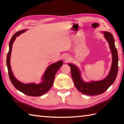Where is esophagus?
I'll use <instances>...</instances> for the list:
<instances>
[{"instance_id":"1","label":"esophagus","mask_w":124,"mask_h":124,"mask_svg":"<svg viewBox=\"0 0 124 124\" xmlns=\"http://www.w3.org/2000/svg\"><path fill=\"white\" fill-rule=\"evenodd\" d=\"M69 59V57H68V56H65V57H64V60L65 61H67Z\"/></svg>"}]
</instances>
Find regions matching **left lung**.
I'll return each instance as SVG.
<instances>
[{
    "label": "left lung",
    "instance_id": "obj_1",
    "mask_svg": "<svg viewBox=\"0 0 124 124\" xmlns=\"http://www.w3.org/2000/svg\"><path fill=\"white\" fill-rule=\"evenodd\" d=\"M105 38L107 40L112 54V64L109 73L103 80L85 83L80 75V72L75 65L69 63L70 67L71 75L75 86L79 91L85 95L93 96L103 93L112 85L116 79L118 72V55L115 47L113 35L108 32H103Z\"/></svg>",
    "mask_w": 124,
    "mask_h": 124
}]
</instances>
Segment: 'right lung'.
<instances>
[{
    "label": "right lung",
    "mask_w": 124,
    "mask_h": 124,
    "mask_svg": "<svg viewBox=\"0 0 124 124\" xmlns=\"http://www.w3.org/2000/svg\"><path fill=\"white\" fill-rule=\"evenodd\" d=\"M26 31V29L18 31L11 38L9 43V50L7 54V65L10 79L15 87L27 95L37 97V96H40L46 93L50 89V88L52 87L56 73L59 70L60 67L62 66L63 61H60L50 65L47 67L46 70L44 74L42 77V82L39 84H36L34 83L23 84L17 80L12 73L10 62L12 44L16 38V37H18V35H20L21 34L24 33Z\"/></svg>",
    "instance_id": "add662e5"
}]
</instances>
